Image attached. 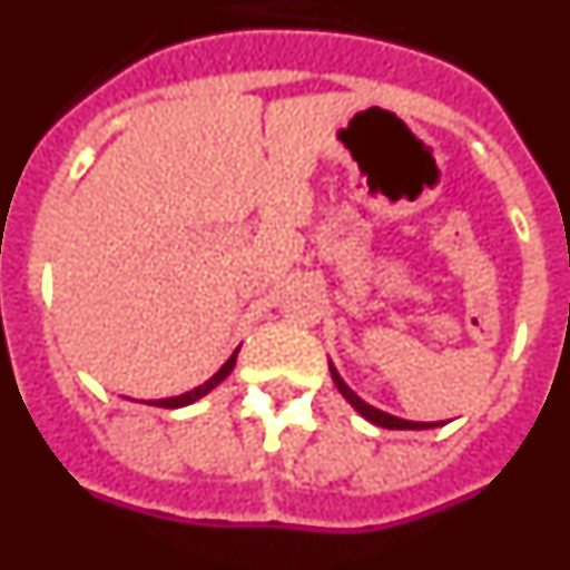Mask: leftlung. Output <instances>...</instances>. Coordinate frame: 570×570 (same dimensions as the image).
<instances>
[{"label": "left lung", "instance_id": "obj_1", "mask_svg": "<svg viewBox=\"0 0 570 570\" xmlns=\"http://www.w3.org/2000/svg\"><path fill=\"white\" fill-rule=\"evenodd\" d=\"M331 376H334L336 387H340V394L345 396V400L351 402V405H354L356 411H360V414L365 416L367 422H374V425L391 428V431H422V428L440 425V422H407V420H400V416L385 414V411H380V407H374V405H367V402H362L360 396H356L354 391H351V387L345 385V382H342V376L336 374V367H334V365H331Z\"/></svg>", "mask_w": 570, "mask_h": 570}]
</instances>
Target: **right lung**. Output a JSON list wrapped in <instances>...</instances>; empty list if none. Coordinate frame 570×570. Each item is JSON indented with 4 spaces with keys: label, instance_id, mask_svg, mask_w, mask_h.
Here are the masks:
<instances>
[{
    "label": "right lung",
    "instance_id": "obj_1",
    "mask_svg": "<svg viewBox=\"0 0 570 570\" xmlns=\"http://www.w3.org/2000/svg\"><path fill=\"white\" fill-rule=\"evenodd\" d=\"M236 354H239V351H234V356H230V360L225 362V365L219 367V371H216V374L210 376L208 382H205V385L194 387V391H188V394H183V396H170V400H156V402H150V405H159V407H185V405H190V402H196V400H199V396L208 394V391H214V387L219 385V382H223L225 376L230 374V371H234Z\"/></svg>",
    "mask_w": 570,
    "mask_h": 570
}]
</instances>
